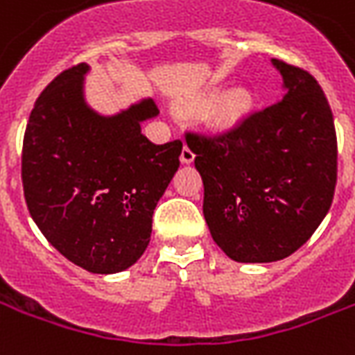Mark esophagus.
Returning <instances> with one entry per match:
<instances>
[{"instance_id": "34e87169", "label": "esophagus", "mask_w": 355, "mask_h": 355, "mask_svg": "<svg viewBox=\"0 0 355 355\" xmlns=\"http://www.w3.org/2000/svg\"><path fill=\"white\" fill-rule=\"evenodd\" d=\"M193 159H196V154H193V150H191L190 146H186V144H184V148H182V154H180V162L188 165V164H191Z\"/></svg>"}]
</instances>
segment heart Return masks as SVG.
Here are the masks:
<instances>
[{
    "instance_id": "obj_1",
    "label": "heart",
    "mask_w": 355,
    "mask_h": 355,
    "mask_svg": "<svg viewBox=\"0 0 355 355\" xmlns=\"http://www.w3.org/2000/svg\"><path fill=\"white\" fill-rule=\"evenodd\" d=\"M254 105V94L248 88L231 90L220 107V122L225 125H235L243 120Z\"/></svg>"
}]
</instances>
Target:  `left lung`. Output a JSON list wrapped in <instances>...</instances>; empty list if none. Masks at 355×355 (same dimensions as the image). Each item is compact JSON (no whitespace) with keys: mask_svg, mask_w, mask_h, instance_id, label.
Wrapping results in <instances>:
<instances>
[{"mask_svg":"<svg viewBox=\"0 0 355 355\" xmlns=\"http://www.w3.org/2000/svg\"><path fill=\"white\" fill-rule=\"evenodd\" d=\"M282 101L227 133H186L203 178V214L235 261L269 263L299 250L331 207L337 135L329 103L309 71L271 60Z\"/></svg>","mask_w":355,"mask_h":355,"instance_id":"8db88e82","label":"left lung"}]
</instances>
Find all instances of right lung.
<instances>
[{
  "mask_svg": "<svg viewBox=\"0 0 355 355\" xmlns=\"http://www.w3.org/2000/svg\"><path fill=\"white\" fill-rule=\"evenodd\" d=\"M88 69H65L37 97L24 133V198L64 258L112 275L150 243L152 214L180 165L182 141L154 144L141 133V122L159 114L154 99L112 116L88 107Z\"/></svg>",
  "mask_w": 355,
  "mask_h": 355,
  "instance_id": "add662e5",
  "label": "right lung"
}]
</instances>
